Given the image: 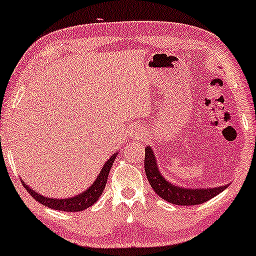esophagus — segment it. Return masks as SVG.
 I'll list each match as a JSON object with an SVG mask.
<instances>
[{
    "mask_svg": "<svg viewBox=\"0 0 256 256\" xmlns=\"http://www.w3.org/2000/svg\"><path fill=\"white\" fill-rule=\"evenodd\" d=\"M138 136H140V132H138Z\"/></svg>",
    "mask_w": 256,
    "mask_h": 256,
    "instance_id": "1",
    "label": "esophagus"
}]
</instances>
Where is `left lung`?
<instances>
[{
  "instance_id": "left-lung-1",
  "label": "left lung",
  "mask_w": 256,
  "mask_h": 256,
  "mask_svg": "<svg viewBox=\"0 0 256 256\" xmlns=\"http://www.w3.org/2000/svg\"><path fill=\"white\" fill-rule=\"evenodd\" d=\"M144 169L149 184H152V190L158 196L164 199L166 202L174 205H199L208 202L223 192L229 186V184L224 186L208 187V188H202V187H182L180 184H175L164 178V175L160 170L155 152L152 148L148 146L146 148V158H144Z\"/></svg>"
}]
</instances>
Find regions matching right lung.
Here are the masks:
<instances>
[{
    "label": "right lung",
    "mask_w": 256,
    "mask_h": 256,
    "mask_svg": "<svg viewBox=\"0 0 256 256\" xmlns=\"http://www.w3.org/2000/svg\"><path fill=\"white\" fill-rule=\"evenodd\" d=\"M118 152H119L113 154V155L104 162V167L101 168L100 173H98L96 178L94 180V182L84 192H81L80 194L70 196V198H50V196H42L40 193H38V190H36L34 188H30L22 178H21V182H22L24 188L27 190V192H28L36 202L45 205L46 208L66 212L83 211L86 210V208L93 206L95 202H98V198H100V196L102 194L104 186H106L107 182V178H108L110 167L113 166V162H114Z\"/></svg>",
    "instance_id": "1"
}]
</instances>
